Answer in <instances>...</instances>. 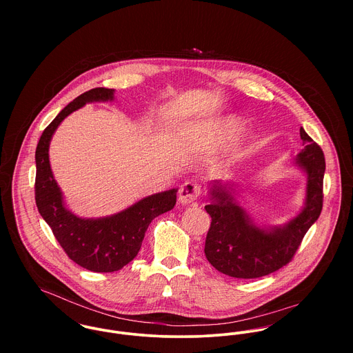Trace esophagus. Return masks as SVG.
Wrapping results in <instances>:
<instances>
[{
    "label": "esophagus",
    "instance_id": "34e87169",
    "mask_svg": "<svg viewBox=\"0 0 353 353\" xmlns=\"http://www.w3.org/2000/svg\"><path fill=\"white\" fill-rule=\"evenodd\" d=\"M201 196V186L197 182L188 181L179 189V202L182 205H188L196 201Z\"/></svg>",
    "mask_w": 353,
    "mask_h": 353
}]
</instances>
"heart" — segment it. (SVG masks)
Listing matches in <instances>:
<instances>
[{
	"label": "heart",
	"mask_w": 353,
	"mask_h": 353,
	"mask_svg": "<svg viewBox=\"0 0 353 353\" xmlns=\"http://www.w3.org/2000/svg\"><path fill=\"white\" fill-rule=\"evenodd\" d=\"M239 128V122L232 118V117H228V118H224L221 119L213 129V137H214V141H217L219 144H224L227 143L238 130Z\"/></svg>",
	"instance_id": "1"
}]
</instances>
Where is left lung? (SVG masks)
Instances as JSON below:
<instances>
[{"instance_id": "1", "label": "left lung", "mask_w": 353, "mask_h": 353, "mask_svg": "<svg viewBox=\"0 0 353 353\" xmlns=\"http://www.w3.org/2000/svg\"><path fill=\"white\" fill-rule=\"evenodd\" d=\"M302 152L296 164L307 174L305 203L302 212L283 227L270 230L254 225L249 214L231 194L230 188L213 185L212 217L205 241V256L219 272L235 279H256L290 263L308 228L316 221L323 203L325 156L321 147L301 128Z\"/></svg>"}]
</instances>
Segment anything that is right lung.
<instances>
[{
    "mask_svg": "<svg viewBox=\"0 0 353 353\" xmlns=\"http://www.w3.org/2000/svg\"><path fill=\"white\" fill-rule=\"evenodd\" d=\"M112 99L114 90L108 88H94L77 97L43 130L35 152V201L41 216L50 225L66 255L81 268L97 273L115 272L128 265L140 252L152 220L171 210L176 202V189H171L101 219H81L65 208L62 193L51 172V137L59 123L85 103Z\"/></svg>",
    "mask_w": 353,
    "mask_h": 353,
    "instance_id": "1",
    "label": "right lung"
}]
</instances>
